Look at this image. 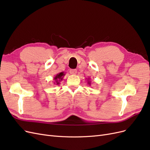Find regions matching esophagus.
<instances>
[{
  "label": "esophagus",
  "mask_w": 150,
  "mask_h": 150,
  "mask_svg": "<svg viewBox=\"0 0 150 150\" xmlns=\"http://www.w3.org/2000/svg\"><path fill=\"white\" fill-rule=\"evenodd\" d=\"M70 73L71 74H73L75 75L77 74V70L76 69H71L70 70Z\"/></svg>",
  "instance_id": "34e87169"
}]
</instances>
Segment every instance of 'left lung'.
<instances>
[{
    "mask_svg": "<svg viewBox=\"0 0 150 150\" xmlns=\"http://www.w3.org/2000/svg\"><path fill=\"white\" fill-rule=\"evenodd\" d=\"M88 84L89 85V86H91V81H90V78H88Z\"/></svg>",
    "mask_w": 150,
    "mask_h": 150,
    "instance_id": "obj_1",
    "label": "left lung"
}]
</instances>
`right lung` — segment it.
<instances>
[{
    "mask_svg": "<svg viewBox=\"0 0 150 150\" xmlns=\"http://www.w3.org/2000/svg\"><path fill=\"white\" fill-rule=\"evenodd\" d=\"M66 75V74L64 73V72H59V73H58L56 75V76H54V84H59L61 81L63 79V78H64V76Z\"/></svg>",
    "mask_w": 150,
    "mask_h": 150,
    "instance_id": "obj_1",
    "label": "right lung"
}]
</instances>
